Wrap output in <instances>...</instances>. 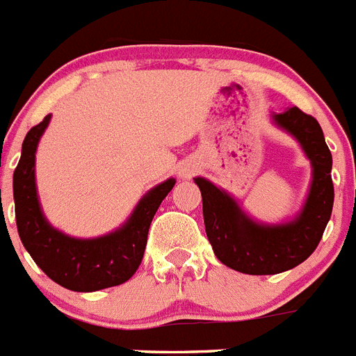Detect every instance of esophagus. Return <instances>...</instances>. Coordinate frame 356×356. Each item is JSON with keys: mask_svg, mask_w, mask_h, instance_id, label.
Instances as JSON below:
<instances>
[{"mask_svg": "<svg viewBox=\"0 0 356 356\" xmlns=\"http://www.w3.org/2000/svg\"><path fill=\"white\" fill-rule=\"evenodd\" d=\"M188 175H191V171H185L184 172V176H188Z\"/></svg>", "mask_w": 356, "mask_h": 356, "instance_id": "1", "label": "esophagus"}]
</instances>
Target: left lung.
<instances>
[{
	"label": "left lung",
	"mask_w": 356,
	"mask_h": 356,
	"mask_svg": "<svg viewBox=\"0 0 356 356\" xmlns=\"http://www.w3.org/2000/svg\"><path fill=\"white\" fill-rule=\"evenodd\" d=\"M278 127L300 140L312 162L314 180L303 210L292 222L266 226L251 221L235 200L205 178H196L203 197L207 237L225 266L246 275H276L300 266L316 251L333 209L332 153L319 122L291 106L275 114Z\"/></svg>",
	"instance_id": "1"
}]
</instances>
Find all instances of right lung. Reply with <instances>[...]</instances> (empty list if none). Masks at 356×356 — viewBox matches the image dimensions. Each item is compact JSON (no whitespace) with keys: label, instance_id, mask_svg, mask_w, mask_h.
Wrapping results in <instances>:
<instances>
[{"label":"right lung","instance_id":"1","mask_svg":"<svg viewBox=\"0 0 356 356\" xmlns=\"http://www.w3.org/2000/svg\"><path fill=\"white\" fill-rule=\"evenodd\" d=\"M49 118L46 115L26 134L14 171L15 222L21 242L37 266L69 291L92 292L124 284L143 262L153 216L175 187V180L151 188L127 225L114 234L89 241L67 237L48 225L37 200L35 149Z\"/></svg>","mask_w":356,"mask_h":356}]
</instances>
